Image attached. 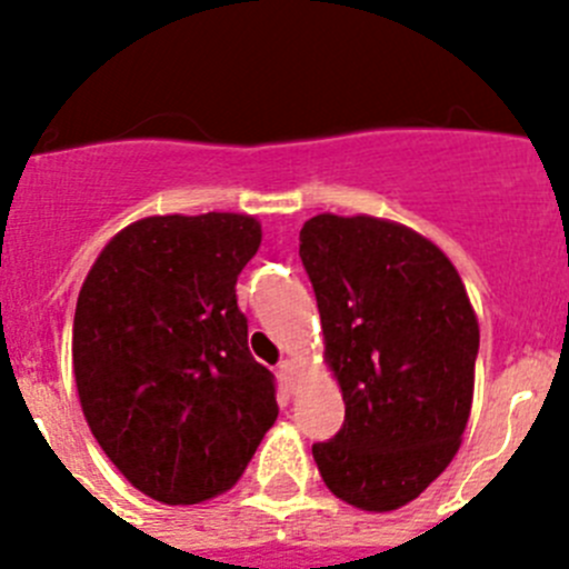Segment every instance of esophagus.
<instances>
[{
  "instance_id": "obj_1",
  "label": "esophagus",
  "mask_w": 569,
  "mask_h": 569,
  "mask_svg": "<svg viewBox=\"0 0 569 569\" xmlns=\"http://www.w3.org/2000/svg\"><path fill=\"white\" fill-rule=\"evenodd\" d=\"M296 370H299V361L296 359H284V361H279V373H281V379H293L296 376Z\"/></svg>"
}]
</instances>
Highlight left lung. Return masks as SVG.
<instances>
[{
  "label": "left lung",
  "mask_w": 569,
  "mask_h": 569,
  "mask_svg": "<svg viewBox=\"0 0 569 569\" xmlns=\"http://www.w3.org/2000/svg\"><path fill=\"white\" fill-rule=\"evenodd\" d=\"M299 256L345 399L339 433L313 445L321 479L359 510H399L461 447L479 356L470 296L433 241L376 216H313Z\"/></svg>",
  "instance_id": "1"
}]
</instances>
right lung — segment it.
Wrapping results in <instances>:
<instances>
[{
  "instance_id": "obj_1",
  "label": "right lung",
  "mask_w": 569,
  "mask_h": 569,
  "mask_svg": "<svg viewBox=\"0 0 569 569\" xmlns=\"http://www.w3.org/2000/svg\"><path fill=\"white\" fill-rule=\"evenodd\" d=\"M259 244L253 216H148L104 244L79 290L82 413L116 470L162 505L230 490L279 416L236 305Z\"/></svg>"
}]
</instances>
